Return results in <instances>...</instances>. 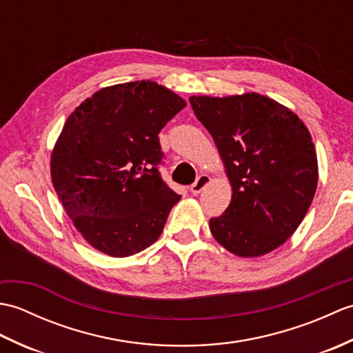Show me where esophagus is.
I'll return each mask as SVG.
<instances>
[{
	"label": "esophagus",
	"mask_w": 353,
	"mask_h": 353,
	"mask_svg": "<svg viewBox=\"0 0 353 353\" xmlns=\"http://www.w3.org/2000/svg\"><path fill=\"white\" fill-rule=\"evenodd\" d=\"M209 182H211V177H209L208 174L199 176L197 181L191 185V192H192V194H200L201 191H203V190L206 188Z\"/></svg>",
	"instance_id": "obj_1"
}]
</instances>
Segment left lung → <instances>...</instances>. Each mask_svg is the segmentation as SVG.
I'll return each instance as SVG.
<instances>
[{
  "label": "left lung",
  "instance_id": "1",
  "mask_svg": "<svg viewBox=\"0 0 353 353\" xmlns=\"http://www.w3.org/2000/svg\"><path fill=\"white\" fill-rule=\"evenodd\" d=\"M232 185V200L209 220L224 249L254 258L282 245L305 219L317 190L316 147L305 124L259 94L191 97Z\"/></svg>",
  "mask_w": 353,
  "mask_h": 353
}]
</instances>
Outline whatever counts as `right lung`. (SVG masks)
<instances>
[{
    "instance_id": "right-lung-1",
    "label": "right lung",
    "mask_w": 353,
    "mask_h": 353,
    "mask_svg": "<svg viewBox=\"0 0 353 353\" xmlns=\"http://www.w3.org/2000/svg\"><path fill=\"white\" fill-rule=\"evenodd\" d=\"M186 103L150 80L103 88L66 119L51 179L86 241L125 258L161 236L181 196L162 181L159 132Z\"/></svg>"
}]
</instances>
